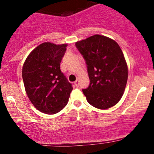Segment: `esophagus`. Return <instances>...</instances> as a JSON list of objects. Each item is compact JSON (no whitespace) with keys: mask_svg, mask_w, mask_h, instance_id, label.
<instances>
[{"mask_svg":"<svg viewBox=\"0 0 154 154\" xmlns=\"http://www.w3.org/2000/svg\"><path fill=\"white\" fill-rule=\"evenodd\" d=\"M74 84H75V85L76 86V87L78 88V87H79V80H76L75 82H74Z\"/></svg>","mask_w":154,"mask_h":154,"instance_id":"1","label":"esophagus"}]
</instances>
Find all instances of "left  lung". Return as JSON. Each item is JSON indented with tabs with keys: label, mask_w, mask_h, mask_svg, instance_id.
<instances>
[{
	"label": "left lung",
	"mask_w": 154,
	"mask_h": 154,
	"mask_svg": "<svg viewBox=\"0 0 154 154\" xmlns=\"http://www.w3.org/2000/svg\"><path fill=\"white\" fill-rule=\"evenodd\" d=\"M75 45L88 67L91 83L82 90L88 102L99 109L114 106L122 97L128 78V64L119 45L100 35L76 42Z\"/></svg>",
	"instance_id": "1"
}]
</instances>
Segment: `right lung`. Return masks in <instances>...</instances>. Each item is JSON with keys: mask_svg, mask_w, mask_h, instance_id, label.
Wrapping results in <instances>:
<instances>
[{"mask_svg": "<svg viewBox=\"0 0 154 154\" xmlns=\"http://www.w3.org/2000/svg\"><path fill=\"white\" fill-rule=\"evenodd\" d=\"M67 44L45 42L33 50L22 67L28 98L38 110L54 114L66 106L73 88L60 69Z\"/></svg>", "mask_w": 154, "mask_h": 154, "instance_id": "1", "label": "right lung"}]
</instances>
